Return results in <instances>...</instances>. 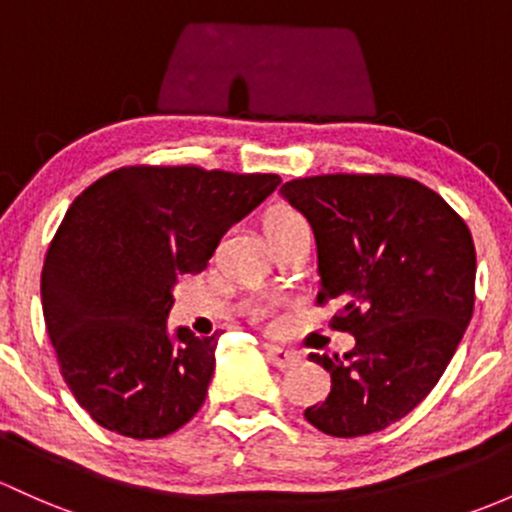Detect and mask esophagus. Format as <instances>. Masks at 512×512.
<instances>
[{
    "label": "esophagus",
    "instance_id": "1",
    "mask_svg": "<svg viewBox=\"0 0 512 512\" xmlns=\"http://www.w3.org/2000/svg\"><path fill=\"white\" fill-rule=\"evenodd\" d=\"M265 353H267V358H270V363L277 365L279 370L294 368V365L301 363L299 353L287 351V348H282V346H265Z\"/></svg>",
    "mask_w": 512,
    "mask_h": 512
}]
</instances>
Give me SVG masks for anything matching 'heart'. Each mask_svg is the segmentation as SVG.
<instances>
[{
    "instance_id": "obj_1",
    "label": "heart",
    "mask_w": 512,
    "mask_h": 512,
    "mask_svg": "<svg viewBox=\"0 0 512 512\" xmlns=\"http://www.w3.org/2000/svg\"><path fill=\"white\" fill-rule=\"evenodd\" d=\"M289 225H306L304 218H301L299 213L289 211V208H279V211H274L270 218H267L265 228H289Z\"/></svg>"
}]
</instances>
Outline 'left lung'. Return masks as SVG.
Instances as JSON below:
<instances>
[{
	"label": "left lung",
	"instance_id": "obj_1",
	"mask_svg": "<svg viewBox=\"0 0 512 512\" xmlns=\"http://www.w3.org/2000/svg\"><path fill=\"white\" fill-rule=\"evenodd\" d=\"M282 196L309 220L316 301H338L343 358L311 353L331 392L304 417L331 437H363L410 414L439 383L473 314L476 247L464 218L432 188L392 174L294 179Z\"/></svg>",
	"mask_w": 512,
	"mask_h": 512
}]
</instances>
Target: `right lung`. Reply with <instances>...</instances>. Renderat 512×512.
<instances>
[{"label": "right lung", "mask_w": 512, "mask_h": 512, "mask_svg": "<svg viewBox=\"0 0 512 512\" xmlns=\"http://www.w3.org/2000/svg\"><path fill=\"white\" fill-rule=\"evenodd\" d=\"M279 184L277 174L125 166L71 203L43 262L41 304L63 380L100 427L159 439L201 410L218 338L171 333V292Z\"/></svg>", "instance_id": "1"}]
</instances>
